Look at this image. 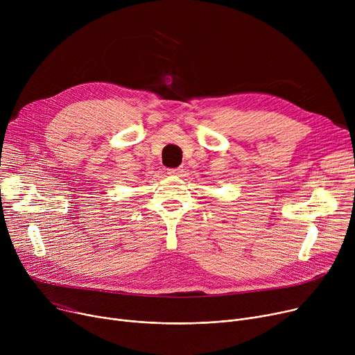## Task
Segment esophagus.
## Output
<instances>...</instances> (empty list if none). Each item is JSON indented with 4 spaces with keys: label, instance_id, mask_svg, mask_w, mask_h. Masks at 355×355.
<instances>
[{
    "label": "esophagus",
    "instance_id": "esophagus-1",
    "mask_svg": "<svg viewBox=\"0 0 355 355\" xmlns=\"http://www.w3.org/2000/svg\"><path fill=\"white\" fill-rule=\"evenodd\" d=\"M182 173H184V170H182L181 167H178V168H170V170H168V174H170V175H182Z\"/></svg>",
    "mask_w": 355,
    "mask_h": 355
}]
</instances>
